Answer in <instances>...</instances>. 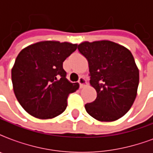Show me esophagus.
Listing matches in <instances>:
<instances>
[{"label":"esophagus","mask_w":153,"mask_h":153,"mask_svg":"<svg viewBox=\"0 0 153 153\" xmlns=\"http://www.w3.org/2000/svg\"><path fill=\"white\" fill-rule=\"evenodd\" d=\"M79 86H80V87H83L85 85H86V80H85V79H84L83 77H80L79 79Z\"/></svg>","instance_id":"1"}]
</instances>
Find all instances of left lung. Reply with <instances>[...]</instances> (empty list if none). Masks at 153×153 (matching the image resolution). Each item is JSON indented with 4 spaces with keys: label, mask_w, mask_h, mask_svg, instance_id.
<instances>
[{
    "label": "left lung",
    "mask_w": 153,
    "mask_h": 153,
    "mask_svg": "<svg viewBox=\"0 0 153 153\" xmlns=\"http://www.w3.org/2000/svg\"><path fill=\"white\" fill-rule=\"evenodd\" d=\"M78 49L88 61L90 83L97 91L95 100L85 105L86 112L101 121L121 118L133 105L139 84L132 53L109 40L84 42Z\"/></svg>",
    "instance_id": "obj_1"
}]
</instances>
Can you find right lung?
Masks as SVG:
<instances>
[{
    "mask_svg": "<svg viewBox=\"0 0 153 153\" xmlns=\"http://www.w3.org/2000/svg\"><path fill=\"white\" fill-rule=\"evenodd\" d=\"M77 49L67 42L43 41L19 53L12 69L13 90L19 103L32 116L53 118L64 112L67 98L79 88L70 82L62 62Z\"/></svg>",
    "mask_w": 153,
    "mask_h": 153,
    "instance_id": "add662e5",
    "label": "right lung"
}]
</instances>
